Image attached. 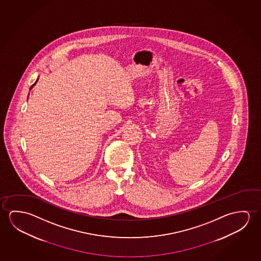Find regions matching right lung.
Masks as SVG:
<instances>
[{"mask_svg":"<svg viewBox=\"0 0 261 261\" xmlns=\"http://www.w3.org/2000/svg\"><path fill=\"white\" fill-rule=\"evenodd\" d=\"M37 83V81H36V82H35V83ZM35 83H33V85H32V87L31 88H33V86H34V85H35Z\"/></svg>","mask_w":261,"mask_h":261,"instance_id":"add662e5","label":"right lung"}]
</instances>
